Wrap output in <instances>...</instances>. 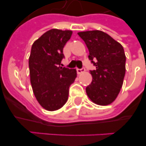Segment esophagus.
I'll list each match as a JSON object with an SVG mask.
<instances>
[{"label":"esophagus","instance_id":"34e87169","mask_svg":"<svg viewBox=\"0 0 146 146\" xmlns=\"http://www.w3.org/2000/svg\"><path fill=\"white\" fill-rule=\"evenodd\" d=\"M86 71V69H85L84 67H82V68H81V69H77V74H81V73H83V72Z\"/></svg>","mask_w":146,"mask_h":146}]
</instances>
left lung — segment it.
Returning a JSON list of instances; mask_svg holds the SVG:
<instances>
[{
	"label": "left lung",
	"mask_w": 146,
	"mask_h": 146,
	"mask_svg": "<svg viewBox=\"0 0 146 146\" xmlns=\"http://www.w3.org/2000/svg\"><path fill=\"white\" fill-rule=\"evenodd\" d=\"M89 51L88 58L96 66L90 71L93 80L86 87L91 101L108 105L116 99L126 72V55L122 45L101 31L79 32Z\"/></svg>",
	"instance_id": "obj_1"
}]
</instances>
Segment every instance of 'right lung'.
<instances>
[{"mask_svg": "<svg viewBox=\"0 0 146 146\" xmlns=\"http://www.w3.org/2000/svg\"><path fill=\"white\" fill-rule=\"evenodd\" d=\"M72 31L51 29L33 42L29 57L31 83L40 105L49 111L64 106L77 77L74 69L61 67L63 49Z\"/></svg>", "mask_w": 146, "mask_h": 146, "instance_id": "add662e5", "label": "right lung"}]
</instances>
